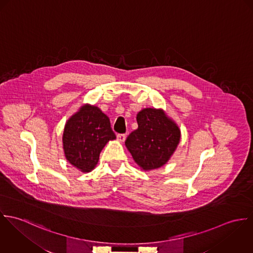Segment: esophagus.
<instances>
[{
  "instance_id": "34e87169",
  "label": "esophagus",
  "mask_w": 253,
  "mask_h": 253,
  "mask_svg": "<svg viewBox=\"0 0 253 253\" xmlns=\"http://www.w3.org/2000/svg\"><path fill=\"white\" fill-rule=\"evenodd\" d=\"M125 139H126V135L125 134H118L117 135V140H119V141L123 142Z\"/></svg>"
}]
</instances>
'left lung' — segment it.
<instances>
[{
	"instance_id": "1",
	"label": "left lung",
	"mask_w": 253,
	"mask_h": 253,
	"mask_svg": "<svg viewBox=\"0 0 253 253\" xmlns=\"http://www.w3.org/2000/svg\"><path fill=\"white\" fill-rule=\"evenodd\" d=\"M138 129L125 140L127 149L143 170L164 166L180 140L178 126L162 110L143 109L137 114Z\"/></svg>"
}]
</instances>
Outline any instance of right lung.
<instances>
[{"instance_id": "add662e5", "label": "right lung", "mask_w": 253, "mask_h": 253, "mask_svg": "<svg viewBox=\"0 0 253 253\" xmlns=\"http://www.w3.org/2000/svg\"><path fill=\"white\" fill-rule=\"evenodd\" d=\"M114 139L110 118L98 107L84 105L66 122L63 133L66 159L84 172L91 171L104 146Z\"/></svg>"}]
</instances>
